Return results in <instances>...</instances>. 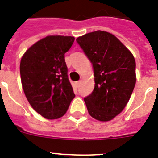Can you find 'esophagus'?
I'll use <instances>...</instances> for the list:
<instances>
[{
    "mask_svg": "<svg viewBox=\"0 0 158 158\" xmlns=\"http://www.w3.org/2000/svg\"><path fill=\"white\" fill-rule=\"evenodd\" d=\"M80 83H81V81H77L75 82V85H76V87H79V84H80Z\"/></svg>",
    "mask_w": 158,
    "mask_h": 158,
    "instance_id": "34e87169",
    "label": "esophagus"
}]
</instances>
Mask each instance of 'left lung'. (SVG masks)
<instances>
[{
    "instance_id": "obj_1",
    "label": "left lung",
    "mask_w": 158,
    "mask_h": 158,
    "mask_svg": "<svg viewBox=\"0 0 158 158\" xmlns=\"http://www.w3.org/2000/svg\"><path fill=\"white\" fill-rule=\"evenodd\" d=\"M91 61L94 71V91L84 102L89 115L108 121L125 107L136 83L134 56L116 37L95 31L76 39Z\"/></svg>"
}]
</instances>
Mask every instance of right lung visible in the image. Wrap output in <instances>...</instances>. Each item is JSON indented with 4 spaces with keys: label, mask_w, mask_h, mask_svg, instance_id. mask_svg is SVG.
Masks as SVG:
<instances>
[{
    "label": "right lung",
    "mask_w": 158,
    "mask_h": 158,
    "mask_svg": "<svg viewBox=\"0 0 158 158\" xmlns=\"http://www.w3.org/2000/svg\"><path fill=\"white\" fill-rule=\"evenodd\" d=\"M74 41L69 36H48L28 48L21 59L24 94L32 107L48 120L63 116L75 97L64 60Z\"/></svg>",
    "instance_id": "1"
}]
</instances>
